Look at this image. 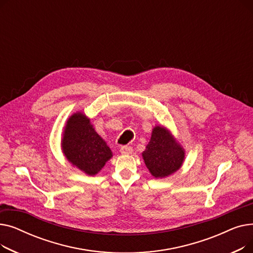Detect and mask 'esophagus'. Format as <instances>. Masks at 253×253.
Instances as JSON below:
<instances>
[{
	"mask_svg": "<svg viewBox=\"0 0 253 253\" xmlns=\"http://www.w3.org/2000/svg\"><path fill=\"white\" fill-rule=\"evenodd\" d=\"M120 152H121V154L123 155H130L132 154V152H133V149L129 147V145H123V147H121V149H120Z\"/></svg>",
	"mask_w": 253,
	"mask_h": 253,
	"instance_id": "1",
	"label": "esophagus"
}]
</instances>
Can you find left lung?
I'll use <instances>...</instances> for the list:
<instances>
[{
	"mask_svg": "<svg viewBox=\"0 0 253 253\" xmlns=\"http://www.w3.org/2000/svg\"><path fill=\"white\" fill-rule=\"evenodd\" d=\"M142 158L151 174L156 178H163L181 167L184 150L165 127L156 126Z\"/></svg>",
	"mask_w": 253,
	"mask_h": 253,
	"instance_id": "left-lung-1",
	"label": "left lung"
}]
</instances>
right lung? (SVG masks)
Instances as JSON below:
<instances>
[{"label": "right lung", "mask_w": 253, "mask_h": 253, "mask_svg": "<svg viewBox=\"0 0 253 253\" xmlns=\"http://www.w3.org/2000/svg\"><path fill=\"white\" fill-rule=\"evenodd\" d=\"M66 160L88 175H95L113 157L111 149L97 134L83 113L73 114L64 127L61 139Z\"/></svg>", "instance_id": "1"}]
</instances>
